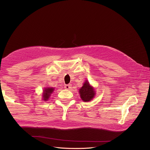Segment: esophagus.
I'll return each mask as SVG.
<instances>
[{"mask_svg": "<svg viewBox=\"0 0 150 150\" xmlns=\"http://www.w3.org/2000/svg\"><path fill=\"white\" fill-rule=\"evenodd\" d=\"M71 87H72V85L71 84H68V85H65L64 87H65V88L67 90H70L71 88Z\"/></svg>", "mask_w": 150, "mask_h": 150, "instance_id": "obj_1", "label": "esophagus"}]
</instances>
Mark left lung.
<instances>
[{
	"label": "left lung",
	"instance_id": "obj_1",
	"mask_svg": "<svg viewBox=\"0 0 150 150\" xmlns=\"http://www.w3.org/2000/svg\"><path fill=\"white\" fill-rule=\"evenodd\" d=\"M79 94L82 100L84 102H88L95 97V91L91 87L89 82L86 81L83 84V86L79 89Z\"/></svg>",
	"mask_w": 150,
	"mask_h": 150
}]
</instances>
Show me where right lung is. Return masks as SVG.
Listing matches in <instances>:
<instances>
[{
	"instance_id": "1",
	"label": "right lung",
	"mask_w": 150,
	"mask_h": 150,
	"mask_svg": "<svg viewBox=\"0 0 150 150\" xmlns=\"http://www.w3.org/2000/svg\"><path fill=\"white\" fill-rule=\"evenodd\" d=\"M54 90V88L52 87H46L43 90V93H42V100L44 101H47L49 99L50 96H51V95L52 94V93H53Z\"/></svg>"
}]
</instances>
